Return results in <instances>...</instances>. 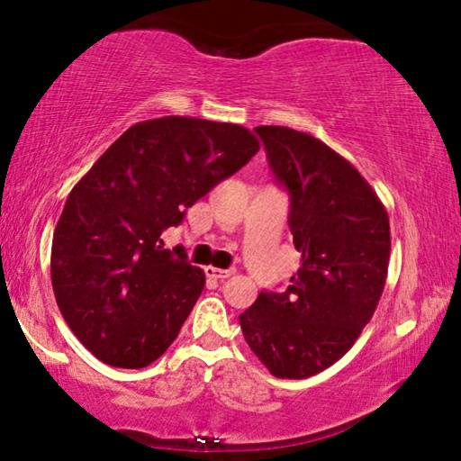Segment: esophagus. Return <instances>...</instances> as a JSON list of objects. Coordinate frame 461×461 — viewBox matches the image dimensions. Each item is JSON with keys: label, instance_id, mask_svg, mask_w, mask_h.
<instances>
[{"label": "esophagus", "instance_id": "34e87169", "mask_svg": "<svg viewBox=\"0 0 461 461\" xmlns=\"http://www.w3.org/2000/svg\"><path fill=\"white\" fill-rule=\"evenodd\" d=\"M231 268L230 270H223V268H215V267H207L205 268V276L207 278H215V280H220V278H228V276H231Z\"/></svg>", "mask_w": 461, "mask_h": 461}]
</instances>
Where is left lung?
Here are the masks:
<instances>
[{
  "label": "left lung",
  "instance_id": "1",
  "mask_svg": "<svg viewBox=\"0 0 461 461\" xmlns=\"http://www.w3.org/2000/svg\"><path fill=\"white\" fill-rule=\"evenodd\" d=\"M268 168L288 193V228L301 268L285 293L262 291L240 325L278 378H309L354 346L384 291L390 225L364 176L303 131L254 128Z\"/></svg>",
  "mask_w": 461,
  "mask_h": 461
}]
</instances>
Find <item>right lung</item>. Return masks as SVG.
Listing matches in <instances>:
<instances>
[{
	"label": "right lung",
	"instance_id": "add662e5",
	"mask_svg": "<svg viewBox=\"0 0 461 461\" xmlns=\"http://www.w3.org/2000/svg\"><path fill=\"white\" fill-rule=\"evenodd\" d=\"M260 150L246 128L197 118L142 122L73 186L52 238L59 309L85 348L115 368L167 352L205 286L162 231Z\"/></svg>",
	"mask_w": 461,
	"mask_h": 461
}]
</instances>
